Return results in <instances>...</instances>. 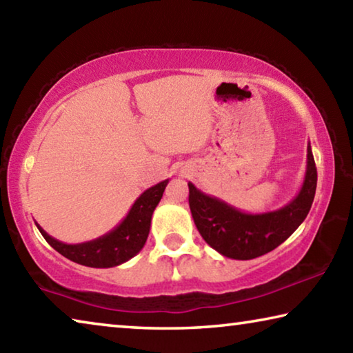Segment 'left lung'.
Segmentation results:
<instances>
[{"instance_id":"8db88e82","label":"left lung","mask_w":353,"mask_h":353,"mask_svg":"<svg viewBox=\"0 0 353 353\" xmlns=\"http://www.w3.org/2000/svg\"><path fill=\"white\" fill-rule=\"evenodd\" d=\"M318 171L312 146H307V170L296 198L282 208L265 213H246L214 196L202 193L188 182L191 216L201 236L221 255L234 260H252L280 246L303 223L312 208Z\"/></svg>"}]
</instances>
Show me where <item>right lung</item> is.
I'll return each mask as SVG.
<instances>
[{
  "label": "right lung",
  "instance_id": "1",
  "mask_svg": "<svg viewBox=\"0 0 353 353\" xmlns=\"http://www.w3.org/2000/svg\"><path fill=\"white\" fill-rule=\"evenodd\" d=\"M168 182L170 179H166V181L143 191L134 202V205L130 207L126 218L115 229L107 232L105 235L97 238V240L67 244L48 235L37 223L35 225L45 240L50 243V246L71 261L88 268H113L123 265L145 246L149 229H151L152 213L162 199Z\"/></svg>",
  "mask_w": 353,
  "mask_h": 353
}]
</instances>
